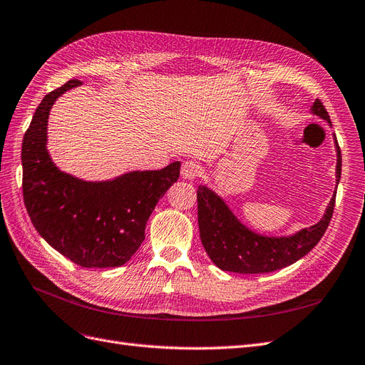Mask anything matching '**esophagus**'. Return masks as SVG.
<instances>
[{"instance_id":"esophagus-1","label":"esophagus","mask_w":365,"mask_h":365,"mask_svg":"<svg viewBox=\"0 0 365 365\" xmlns=\"http://www.w3.org/2000/svg\"><path fill=\"white\" fill-rule=\"evenodd\" d=\"M180 174H182V179H185V180H194L200 175V165L194 160L185 162L182 165Z\"/></svg>"}]
</instances>
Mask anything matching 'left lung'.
I'll list each match as a JSON object with an SVG mask.
<instances>
[{
	"instance_id": "obj_1",
	"label": "left lung",
	"mask_w": 365,
	"mask_h": 365,
	"mask_svg": "<svg viewBox=\"0 0 365 365\" xmlns=\"http://www.w3.org/2000/svg\"><path fill=\"white\" fill-rule=\"evenodd\" d=\"M310 111L331 125L329 113L319 99L314 102ZM333 138L336 148V183H339L341 150L336 136ZM335 197L336 192L317 225L301 229L294 235L267 237L251 231L229 210L220 195L200 185L197 190L200 240L212 263L222 270L237 274L274 272L294 264L318 245L331 220Z\"/></svg>"
}]
</instances>
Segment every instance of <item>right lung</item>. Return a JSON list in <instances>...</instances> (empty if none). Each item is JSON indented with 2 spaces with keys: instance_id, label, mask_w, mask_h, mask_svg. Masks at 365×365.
<instances>
[{
  "instance_id": "obj_1",
  "label": "right lung",
  "mask_w": 365,
  "mask_h": 365,
  "mask_svg": "<svg viewBox=\"0 0 365 365\" xmlns=\"http://www.w3.org/2000/svg\"><path fill=\"white\" fill-rule=\"evenodd\" d=\"M81 84L71 79L48 93L24 134V205L39 235L73 263L118 267L145 240V226L160 197L179 179L180 162L103 182L81 180L61 171L47 151L48 113L62 93Z\"/></svg>"
}]
</instances>
